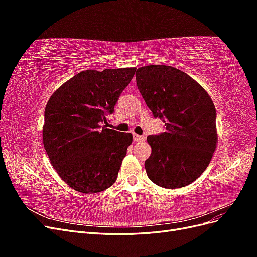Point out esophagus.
<instances>
[{
    "mask_svg": "<svg viewBox=\"0 0 257 257\" xmlns=\"http://www.w3.org/2000/svg\"><path fill=\"white\" fill-rule=\"evenodd\" d=\"M133 138H134V141L137 143H141V142L145 141V136L138 135V134H133Z\"/></svg>",
    "mask_w": 257,
    "mask_h": 257,
    "instance_id": "obj_1",
    "label": "esophagus"
}]
</instances>
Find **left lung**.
I'll use <instances>...</instances> for the list:
<instances>
[{
	"mask_svg": "<svg viewBox=\"0 0 257 257\" xmlns=\"http://www.w3.org/2000/svg\"><path fill=\"white\" fill-rule=\"evenodd\" d=\"M137 88L166 131L149 135L151 155L145 167L162 188H183L205 172L216 148V112L211 97L192 77L167 65L136 71Z\"/></svg>",
	"mask_w": 257,
	"mask_h": 257,
	"instance_id": "left-lung-1",
	"label": "left lung"
}]
</instances>
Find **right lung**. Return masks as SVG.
Masks as SVG:
<instances>
[{"instance_id":"add662e5","label":"right lung","mask_w":257,"mask_h":257,"mask_svg":"<svg viewBox=\"0 0 257 257\" xmlns=\"http://www.w3.org/2000/svg\"><path fill=\"white\" fill-rule=\"evenodd\" d=\"M136 67L88 69L64 82L45 108L43 143L53 168L67 185L85 194L102 192L118 177L131 133L107 128Z\"/></svg>"}]
</instances>
